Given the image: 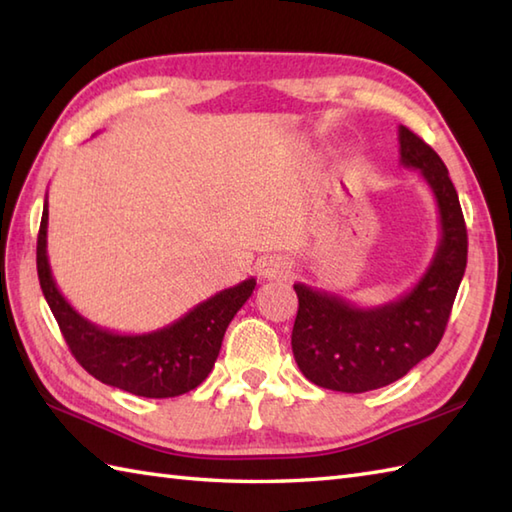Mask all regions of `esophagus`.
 Instances as JSON below:
<instances>
[{
	"label": "esophagus",
	"instance_id": "obj_1",
	"mask_svg": "<svg viewBox=\"0 0 512 512\" xmlns=\"http://www.w3.org/2000/svg\"><path fill=\"white\" fill-rule=\"evenodd\" d=\"M262 277L264 279H286L290 275V262L288 259H281V257H270L262 264Z\"/></svg>",
	"mask_w": 512,
	"mask_h": 512
}]
</instances>
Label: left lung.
<instances>
[{"label":"left lung","instance_id":"8db88e82","mask_svg":"<svg viewBox=\"0 0 512 512\" xmlns=\"http://www.w3.org/2000/svg\"><path fill=\"white\" fill-rule=\"evenodd\" d=\"M400 162L418 169L438 202L440 244L427 273L385 306L356 308L343 297L295 284L299 310L292 354L310 383L363 394L396 383L436 350L466 268V224L458 191L442 158L405 125L398 127Z\"/></svg>","mask_w":512,"mask_h":512}]
</instances>
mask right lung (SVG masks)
Segmentation results:
<instances>
[{"label":"right lung","mask_w":512,"mask_h":512,"mask_svg":"<svg viewBox=\"0 0 512 512\" xmlns=\"http://www.w3.org/2000/svg\"><path fill=\"white\" fill-rule=\"evenodd\" d=\"M37 273L48 306L76 361L105 385L145 398H173L211 374L224 332L253 295L250 277L198 303L184 317L147 334H118L81 317L59 292L48 262V200L37 237Z\"/></svg>","instance_id":"1"}]
</instances>
